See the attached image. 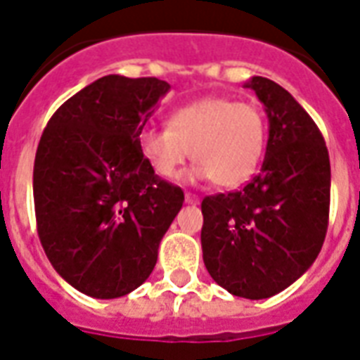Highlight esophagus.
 <instances>
[{"mask_svg":"<svg viewBox=\"0 0 360 360\" xmlns=\"http://www.w3.org/2000/svg\"><path fill=\"white\" fill-rule=\"evenodd\" d=\"M185 202H186V204H200V198L196 196V194H191V192H186Z\"/></svg>","mask_w":360,"mask_h":360,"instance_id":"obj_1","label":"esophagus"}]
</instances>
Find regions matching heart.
<instances>
[{"mask_svg": "<svg viewBox=\"0 0 360 360\" xmlns=\"http://www.w3.org/2000/svg\"><path fill=\"white\" fill-rule=\"evenodd\" d=\"M264 134V119L257 107L215 96L175 109L169 128L141 130L139 149L164 179L175 177L192 156L198 164L186 179H213L219 186L234 188L259 168Z\"/></svg>", "mask_w": 360, "mask_h": 360, "instance_id": "1", "label": "heart"}]
</instances>
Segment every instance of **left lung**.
Segmentation results:
<instances>
[{"mask_svg": "<svg viewBox=\"0 0 360 360\" xmlns=\"http://www.w3.org/2000/svg\"><path fill=\"white\" fill-rule=\"evenodd\" d=\"M245 89L264 105L268 143L260 174L241 191L202 202L204 264L230 295L262 300L302 278L325 241L330 160L304 107L266 77Z\"/></svg>", "mask_w": 360, "mask_h": 360, "instance_id": "obj_1", "label": "left lung"}]
</instances>
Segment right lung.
<instances>
[{"instance_id":"obj_1","label":"right lung","mask_w":360,"mask_h":360,"mask_svg":"<svg viewBox=\"0 0 360 360\" xmlns=\"http://www.w3.org/2000/svg\"><path fill=\"white\" fill-rule=\"evenodd\" d=\"M156 77L105 75L52 115L35 153L41 245L54 270L92 298L145 283L185 202L139 149V134L169 92Z\"/></svg>"}]
</instances>
